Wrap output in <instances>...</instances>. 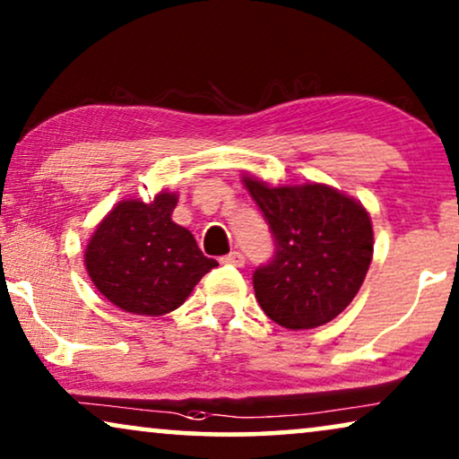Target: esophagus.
I'll list each match as a JSON object with an SVG mask.
<instances>
[{
	"label": "esophagus",
	"instance_id": "esophagus-1",
	"mask_svg": "<svg viewBox=\"0 0 459 459\" xmlns=\"http://www.w3.org/2000/svg\"><path fill=\"white\" fill-rule=\"evenodd\" d=\"M221 263L225 265H231V267H244V255L240 250H234V253L221 256Z\"/></svg>",
	"mask_w": 459,
	"mask_h": 459
}]
</instances>
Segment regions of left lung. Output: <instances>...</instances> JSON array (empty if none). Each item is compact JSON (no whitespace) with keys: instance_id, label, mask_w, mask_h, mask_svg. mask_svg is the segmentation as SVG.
<instances>
[{"instance_id":"1","label":"left lung","mask_w":459,"mask_h":459,"mask_svg":"<svg viewBox=\"0 0 459 459\" xmlns=\"http://www.w3.org/2000/svg\"><path fill=\"white\" fill-rule=\"evenodd\" d=\"M272 230L275 250L255 269V297L288 330L324 325L347 309L372 263L368 211L324 184L280 186L244 178Z\"/></svg>"}]
</instances>
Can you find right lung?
Segmentation results:
<instances>
[{
	"instance_id": "add662e5",
	"label": "right lung",
	"mask_w": 459,
	"mask_h": 459,
	"mask_svg": "<svg viewBox=\"0 0 459 459\" xmlns=\"http://www.w3.org/2000/svg\"><path fill=\"white\" fill-rule=\"evenodd\" d=\"M178 194L152 203L123 200L102 219L85 248L93 286L134 316H165L190 297L219 263L203 255L194 236L171 219Z\"/></svg>"
}]
</instances>
